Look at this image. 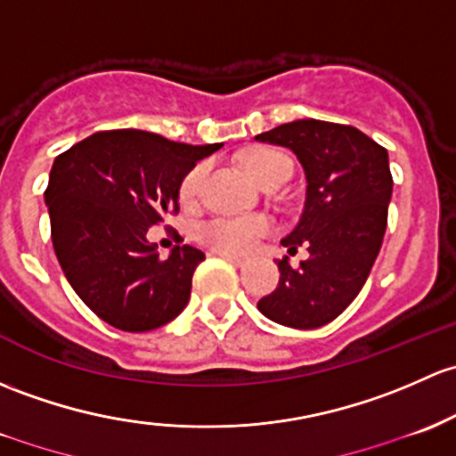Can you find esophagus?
<instances>
[{
    "label": "esophagus",
    "mask_w": 456,
    "mask_h": 456,
    "mask_svg": "<svg viewBox=\"0 0 456 456\" xmlns=\"http://www.w3.org/2000/svg\"><path fill=\"white\" fill-rule=\"evenodd\" d=\"M218 256L223 257V260L232 262V265H236V266H242L244 262H247V257H242V256H233V253H218Z\"/></svg>",
    "instance_id": "obj_1"
}]
</instances>
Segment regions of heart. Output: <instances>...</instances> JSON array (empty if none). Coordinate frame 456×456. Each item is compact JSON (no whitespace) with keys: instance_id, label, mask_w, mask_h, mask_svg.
<instances>
[{"instance_id":"obj_1","label":"heart","mask_w":456,"mask_h":456,"mask_svg":"<svg viewBox=\"0 0 456 456\" xmlns=\"http://www.w3.org/2000/svg\"><path fill=\"white\" fill-rule=\"evenodd\" d=\"M242 164L248 176L260 185L275 179H289L290 175V159L284 152L273 148H253L251 152H247ZM205 175H208V164H196L185 172L179 185L181 203L191 205L199 199ZM268 232L271 223L262 216H218L200 223L196 227V238L218 253H244L256 247L257 240Z\"/></svg>"}]
</instances>
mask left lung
<instances>
[{"mask_svg": "<svg viewBox=\"0 0 456 456\" xmlns=\"http://www.w3.org/2000/svg\"><path fill=\"white\" fill-rule=\"evenodd\" d=\"M290 148L308 179L299 224L281 240L299 266L277 262L280 284L257 301L271 321L297 330L330 323L356 299L380 253L393 191L387 148L358 128L297 119L257 135Z\"/></svg>", "mask_w": 456, "mask_h": 456, "instance_id": "8db88e82", "label": "left lung"}]
</instances>
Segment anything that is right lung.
<instances>
[{
	"label": "right lung",
	"mask_w": 456,
	"mask_h": 456,
	"mask_svg": "<svg viewBox=\"0 0 456 456\" xmlns=\"http://www.w3.org/2000/svg\"><path fill=\"white\" fill-rule=\"evenodd\" d=\"M218 148L119 128L54 159L45 190L54 253L76 295L109 325L148 332L188 305L205 253L183 244L164 260L146 232L179 214L181 179Z\"/></svg>",
	"instance_id": "add662e5"
}]
</instances>
